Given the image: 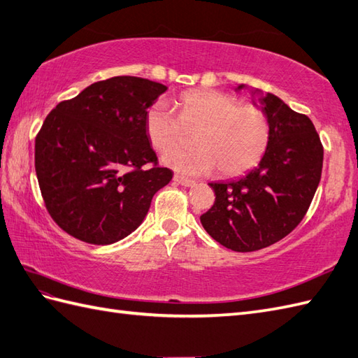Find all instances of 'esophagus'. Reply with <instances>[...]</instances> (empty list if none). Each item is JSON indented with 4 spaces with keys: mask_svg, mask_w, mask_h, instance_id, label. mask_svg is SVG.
I'll return each instance as SVG.
<instances>
[{
    "mask_svg": "<svg viewBox=\"0 0 358 358\" xmlns=\"http://www.w3.org/2000/svg\"><path fill=\"white\" fill-rule=\"evenodd\" d=\"M173 180L176 182V184L182 185V187H193V185L196 184L194 180L187 179V178H184V176H180V174H174V176H173Z\"/></svg>",
    "mask_w": 358,
    "mask_h": 358,
    "instance_id": "1",
    "label": "esophagus"
}]
</instances>
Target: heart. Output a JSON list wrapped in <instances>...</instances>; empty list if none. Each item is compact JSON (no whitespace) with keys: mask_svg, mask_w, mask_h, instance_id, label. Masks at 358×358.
I'll return each mask as SVG.
<instances>
[{"mask_svg":"<svg viewBox=\"0 0 358 358\" xmlns=\"http://www.w3.org/2000/svg\"><path fill=\"white\" fill-rule=\"evenodd\" d=\"M178 117L158 103L147 110L145 132L158 152L178 145L185 130H196L194 150L165 153L162 162L180 173L199 176L219 169L220 176L234 178L255 167L267 149L270 124L257 104H238L229 94L196 90L176 101Z\"/></svg>","mask_w":358,"mask_h":358,"instance_id":"obj_1","label":"heart"}]
</instances>
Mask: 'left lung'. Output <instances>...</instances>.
Returning a JSON list of instances; mask_svg holds the SVG:
<instances>
[{
	"label": "left lung",
	"mask_w": 358,
	"mask_h": 358,
	"mask_svg": "<svg viewBox=\"0 0 358 358\" xmlns=\"http://www.w3.org/2000/svg\"><path fill=\"white\" fill-rule=\"evenodd\" d=\"M259 103L270 124L264 156L246 176L211 182L215 202L200 215L205 231L235 252L259 250L289 235L308 211L324 164V147L307 115L270 92Z\"/></svg>",
	"instance_id": "8db88e82"
}]
</instances>
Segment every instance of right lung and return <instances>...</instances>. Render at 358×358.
I'll use <instances>...</instances> for the list:
<instances>
[{
	"label": "right lung",
	"instance_id": "1",
	"mask_svg": "<svg viewBox=\"0 0 358 358\" xmlns=\"http://www.w3.org/2000/svg\"><path fill=\"white\" fill-rule=\"evenodd\" d=\"M165 91L149 78L118 76L48 113L34 141V169L60 229L104 246L143 223L156 191L173 178L159 167L145 132L147 109Z\"/></svg>",
	"mask_w": 358,
	"mask_h": 358
}]
</instances>
